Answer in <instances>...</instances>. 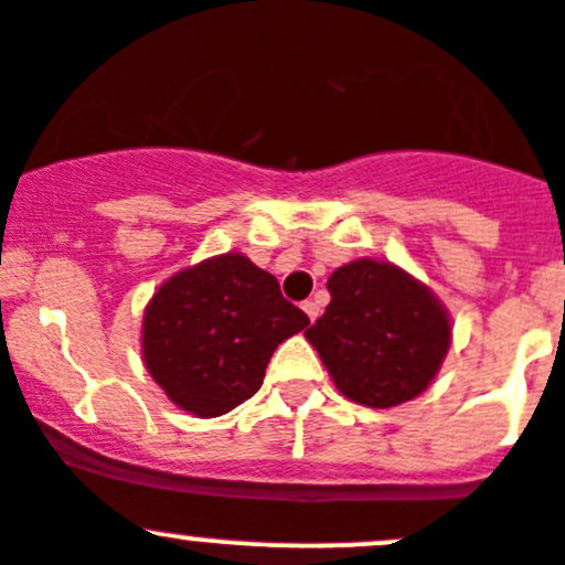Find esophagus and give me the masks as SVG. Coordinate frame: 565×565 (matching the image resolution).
<instances>
[{
    "mask_svg": "<svg viewBox=\"0 0 565 565\" xmlns=\"http://www.w3.org/2000/svg\"><path fill=\"white\" fill-rule=\"evenodd\" d=\"M303 312H307V318L315 323V320H318V315H320V307L315 303V300H303Z\"/></svg>",
    "mask_w": 565,
    "mask_h": 565,
    "instance_id": "1",
    "label": "esophagus"
}]
</instances>
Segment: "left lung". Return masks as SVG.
Listing matches in <instances>:
<instances>
[{
  "label": "left lung",
  "mask_w": 565,
  "mask_h": 565,
  "mask_svg": "<svg viewBox=\"0 0 565 565\" xmlns=\"http://www.w3.org/2000/svg\"><path fill=\"white\" fill-rule=\"evenodd\" d=\"M331 303L307 329L337 390L365 407L424 393L449 351L440 300L390 262L360 258L329 278Z\"/></svg>",
  "instance_id": "obj_1"
}]
</instances>
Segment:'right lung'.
<instances>
[{
  "mask_svg": "<svg viewBox=\"0 0 565 565\" xmlns=\"http://www.w3.org/2000/svg\"><path fill=\"white\" fill-rule=\"evenodd\" d=\"M307 326L276 276L225 253L158 287L141 326L145 365L170 402L217 418L262 387L273 351Z\"/></svg>",
  "mask_w": 565,
  "mask_h": 565,
  "instance_id": "right-lung-1",
  "label": "right lung"
}]
</instances>
